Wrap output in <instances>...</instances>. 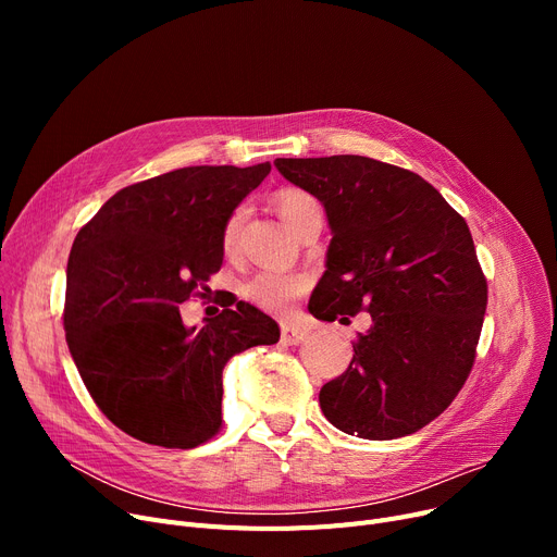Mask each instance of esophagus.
I'll return each mask as SVG.
<instances>
[{"instance_id":"1","label":"esophagus","mask_w":557,"mask_h":557,"mask_svg":"<svg viewBox=\"0 0 557 557\" xmlns=\"http://www.w3.org/2000/svg\"><path fill=\"white\" fill-rule=\"evenodd\" d=\"M309 338V332L302 325H294V323H284L282 325V343L286 345H300Z\"/></svg>"}]
</instances>
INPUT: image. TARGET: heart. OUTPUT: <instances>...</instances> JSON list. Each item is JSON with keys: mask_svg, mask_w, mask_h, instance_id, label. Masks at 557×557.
<instances>
[{"mask_svg": "<svg viewBox=\"0 0 557 557\" xmlns=\"http://www.w3.org/2000/svg\"><path fill=\"white\" fill-rule=\"evenodd\" d=\"M313 202H315V198L309 196L307 191L284 189L277 196V210L282 214V219L290 227H294L298 216ZM244 219H246V208L232 210V214L227 216V221L223 225V237H221V244H223L225 252H232L234 248H237ZM307 286H309V280L305 275L263 269L246 282L244 296H246V300H250L259 309H267L271 313H284L290 305H294L305 294Z\"/></svg>", "mask_w": 557, "mask_h": 557, "instance_id": "1", "label": "heart"}]
</instances>
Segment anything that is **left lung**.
I'll use <instances>...</instances> for the list:
<instances>
[{
  "instance_id": "1",
  "label": "left lung",
  "mask_w": 557,
  "mask_h": 557,
  "mask_svg": "<svg viewBox=\"0 0 557 557\" xmlns=\"http://www.w3.org/2000/svg\"><path fill=\"white\" fill-rule=\"evenodd\" d=\"M277 171L323 202L332 242L309 313L368 311L349 368L320 388L343 433L393 441L441 416L470 376L487 282L470 227L418 173L363 156L277 158Z\"/></svg>"
}]
</instances>
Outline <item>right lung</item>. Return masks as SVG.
<instances>
[{"instance_id": "obj_1", "label": "right lung", "mask_w": 557, "mask_h": 557, "mask_svg": "<svg viewBox=\"0 0 557 557\" xmlns=\"http://www.w3.org/2000/svg\"><path fill=\"white\" fill-rule=\"evenodd\" d=\"M271 173L185 166L116 191L85 223L67 261L65 338L103 416L141 443L191 449L221 429L223 368L280 341L248 302L200 330L178 307L223 263V225Z\"/></svg>"}]
</instances>
